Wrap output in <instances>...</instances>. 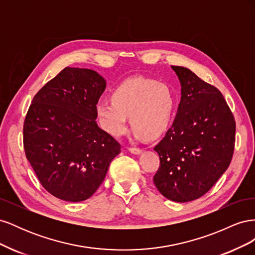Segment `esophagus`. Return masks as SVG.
<instances>
[{"label":"esophagus","instance_id":"esophagus-1","mask_svg":"<svg viewBox=\"0 0 255 255\" xmlns=\"http://www.w3.org/2000/svg\"><path fill=\"white\" fill-rule=\"evenodd\" d=\"M128 151L132 153V154H135V155H138V154H140L142 152V149H139V148H128Z\"/></svg>","mask_w":255,"mask_h":255}]
</instances>
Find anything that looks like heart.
<instances>
[{
  "label": "heart",
  "instance_id": "1",
  "mask_svg": "<svg viewBox=\"0 0 255 255\" xmlns=\"http://www.w3.org/2000/svg\"><path fill=\"white\" fill-rule=\"evenodd\" d=\"M174 112V97L164 83L133 78L113 90L112 100H101L96 105L100 126L107 133L119 137L127 133L128 116L138 138L150 139L163 134Z\"/></svg>",
  "mask_w": 255,
  "mask_h": 255
}]
</instances>
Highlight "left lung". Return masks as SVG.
I'll list each match as a JSON object with an SVG mask.
<instances>
[{
  "label": "left lung",
  "mask_w": 255,
  "mask_h": 255,
  "mask_svg": "<svg viewBox=\"0 0 255 255\" xmlns=\"http://www.w3.org/2000/svg\"><path fill=\"white\" fill-rule=\"evenodd\" d=\"M181 84L172 127L155 145L159 168L153 177L174 202L202 197L226 172L233 156L235 120L221 92L188 68L171 66Z\"/></svg>",
  "instance_id": "8db88e82"
}]
</instances>
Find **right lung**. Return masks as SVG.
<instances>
[{"label":"right lung","mask_w":255,"mask_h":255,"mask_svg":"<svg viewBox=\"0 0 255 255\" xmlns=\"http://www.w3.org/2000/svg\"><path fill=\"white\" fill-rule=\"evenodd\" d=\"M105 87L98 72L67 67L37 92L28 109L23 127L26 158L44 189L64 201L94 195L121 152L96 121Z\"/></svg>","instance_id":"1"}]
</instances>
